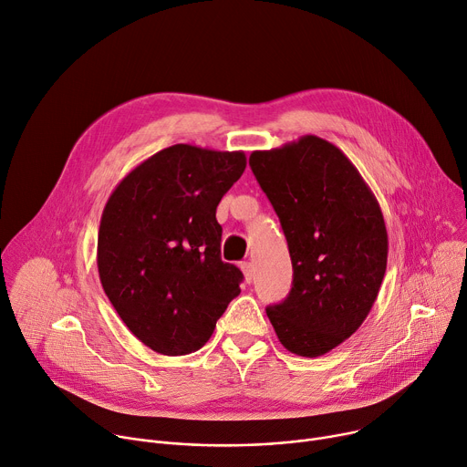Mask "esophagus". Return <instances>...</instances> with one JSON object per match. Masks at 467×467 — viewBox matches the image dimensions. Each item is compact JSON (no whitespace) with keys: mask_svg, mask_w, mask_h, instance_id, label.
I'll return each mask as SVG.
<instances>
[{"mask_svg":"<svg viewBox=\"0 0 467 467\" xmlns=\"http://www.w3.org/2000/svg\"><path fill=\"white\" fill-rule=\"evenodd\" d=\"M240 268H242V272H244L245 283H251L253 279H255V268H253L251 263H244Z\"/></svg>","mask_w":467,"mask_h":467,"instance_id":"esophagus-1","label":"esophagus"}]
</instances>
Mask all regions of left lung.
Here are the masks:
<instances>
[{"label": "left lung", "mask_w": 467, "mask_h": 467, "mask_svg": "<svg viewBox=\"0 0 467 467\" xmlns=\"http://www.w3.org/2000/svg\"><path fill=\"white\" fill-rule=\"evenodd\" d=\"M249 165L279 216L294 270L288 296L266 315L288 352L324 356L376 302L388 266L384 214L356 165L322 138L253 150Z\"/></svg>", "instance_id": "1"}]
</instances>
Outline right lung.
I'll return each instance as SVG.
<instances>
[{
    "label": "right lung",
    "mask_w": 467,
    "mask_h": 467,
    "mask_svg": "<svg viewBox=\"0 0 467 467\" xmlns=\"http://www.w3.org/2000/svg\"><path fill=\"white\" fill-rule=\"evenodd\" d=\"M245 163L242 150L179 143L132 169L104 206L102 288L126 327L158 354L204 347L240 294L242 272L222 261L216 208Z\"/></svg>",
    "instance_id": "add662e5"
}]
</instances>
